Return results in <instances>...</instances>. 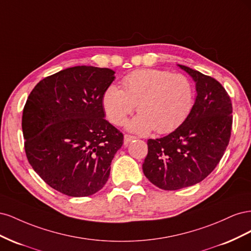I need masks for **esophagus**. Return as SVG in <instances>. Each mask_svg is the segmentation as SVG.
I'll use <instances>...</instances> for the list:
<instances>
[{
    "label": "esophagus",
    "instance_id": "34e87169",
    "mask_svg": "<svg viewBox=\"0 0 251 251\" xmlns=\"http://www.w3.org/2000/svg\"><path fill=\"white\" fill-rule=\"evenodd\" d=\"M136 139V137L135 136H132V135H125V137H124V142H125V146H127L128 143H130L131 141H133V140H135Z\"/></svg>",
    "mask_w": 251,
    "mask_h": 251
}]
</instances>
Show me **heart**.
Here are the masks:
<instances>
[{"mask_svg": "<svg viewBox=\"0 0 251 251\" xmlns=\"http://www.w3.org/2000/svg\"><path fill=\"white\" fill-rule=\"evenodd\" d=\"M123 86L110 85L104 90L102 107L111 123L121 126L138 104L139 114L127 124L128 130L138 134L174 131L184 123L195 103V87L183 74L136 70L123 79Z\"/></svg>", "mask_w": 251, "mask_h": 251, "instance_id": "obj_1", "label": "heart"}]
</instances>
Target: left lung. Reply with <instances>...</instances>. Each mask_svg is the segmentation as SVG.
Listing matches in <instances>:
<instances>
[{
  "instance_id": "obj_1",
  "label": "left lung",
  "mask_w": 251,
  "mask_h": 251,
  "mask_svg": "<svg viewBox=\"0 0 251 251\" xmlns=\"http://www.w3.org/2000/svg\"><path fill=\"white\" fill-rule=\"evenodd\" d=\"M196 82L197 97L176 130L148 140L143 174L157 187L176 191L199 183L215 170L228 146L232 126L229 95L215 78L178 65Z\"/></svg>"
}]
</instances>
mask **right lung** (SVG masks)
Listing matches in <instances>:
<instances>
[{"instance_id":"right-lung-1","label":"right lung","mask_w":251,"mask_h":251,"mask_svg":"<svg viewBox=\"0 0 251 251\" xmlns=\"http://www.w3.org/2000/svg\"><path fill=\"white\" fill-rule=\"evenodd\" d=\"M108 68L76 66L41 80L23 111L25 151L36 174L55 191L87 197L107 183L124 135L104 119Z\"/></svg>"}]
</instances>
